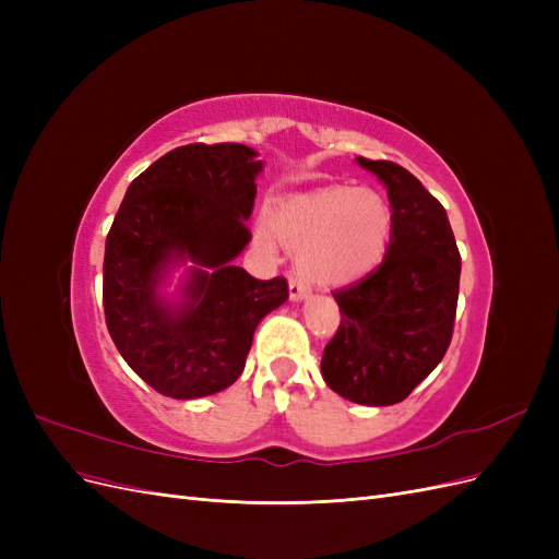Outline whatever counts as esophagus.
<instances>
[{"label": "esophagus", "mask_w": 559, "mask_h": 559, "mask_svg": "<svg viewBox=\"0 0 559 559\" xmlns=\"http://www.w3.org/2000/svg\"><path fill=\"white\" fill-rule=\"evenodd\" d=\"M310 294H312V289H310V284L306 280L292 277V282H289V296H292V300H302V298H308Z\"/></svg>", "instance_id": "1"}]
</instances>
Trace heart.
Wrapping results in <instances>:
<instances>
[{
	"label": "heart",
	"mask_w": 559,
	"mask_h": 559,
	"mask_svg": "<svg viewBox=\"0 0 559 559\" xmlns=\"http://www.w3.org/2000/svg\"><path fill=\"white\" fill-rule=\"evenodd\" d=\"M273 230L300 245V270L312 280L345 282L376 267L392 235V210L370 189L326 186L280 205Z\"/></svg>",
	"instance_id": "heart-1"
}]
</instances>
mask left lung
I'll use <instances>...</instances> for the list:
<instances>
[{
    "mask_svg": "<svg viewBox=\"0 0 559 559\" xmlns=\"http://www.w3.org/2000/svg\"><path fill=\"white\" fill-rule=\"evenodd\" d=\"M384 186L392 235L384 261L333 292L341 326L321 357L335 394L361 405H394L441 364L452 341L462 257L448 214L392 160L357 158Z\"/></svg>",
    "mask_w": 559,
    "mask_h": 559,
    "instance_id": "1",
    "label": "left lung"
}]
</instances>
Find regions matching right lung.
Segmentation results:
<instances>
[{
	"label": "right lung",
	"mask_w": 559,
	"mask_h": 559,
	"mask_svg": "<svg viewBox=\"0 0 559 559\" xmlns=\"http://www.w3.org/2000/svg\"><path fill=\"white\" fill-rule=\"evenodd\" d=\"M245 144H186L134 179L105 245L107 329L126 364L158 394L200 399L240 378L259 321L289 298L284 277L257 280L233 259L249 245L247 218L263 160ZM194 265L182 300L162 282Z\"/></svg>",
	"instance_id": "right-lung-1"
}]
</instances>
